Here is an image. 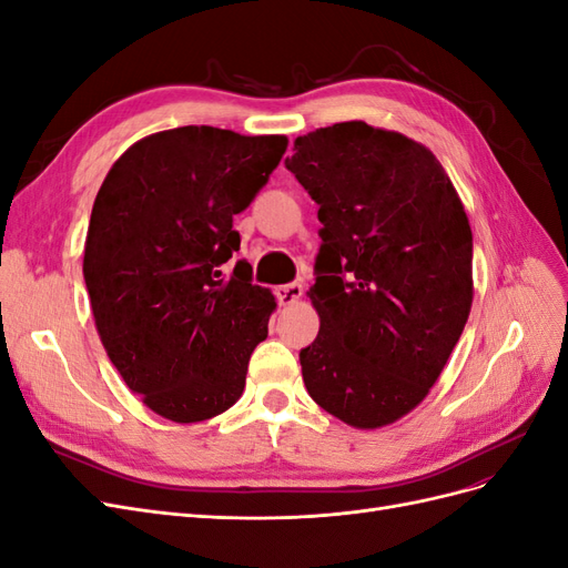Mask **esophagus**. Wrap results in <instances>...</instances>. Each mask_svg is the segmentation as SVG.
<instances>
[{"label": "esophagus", "instance_id": "obj_1", "mask_svg": "<svg viewBox=\"0 0 568 568\" xmlns=\"http://www.w3.org/2000/svg\"><path fill=\"white\" fill-rule=\"evenodd\" d=\"M274 294H277L282 305H291L303 298V284L301 282H291V284H282L274 288Z\"/></svg>", "mask_w": 568, "mask_h": 568}]
</instances>
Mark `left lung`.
<instances>
[{
	"label": "left lung",
	"instance_id": "8db88e82",
	"mask_svg": "<svg viewBox=\"0 0 568 568\" xmlns=\"http://www.w3.org/2000/svg\"><path fill=\"white\" fill-rule=\"evenodd\" d=\"M294 151L286 168L322 222L305 388L355 428L393 424L426 398L467 324V213L434 153L400 132L351 120L298 136Z\"/></svg>",
	"mask_w": 568,
	"mask_h": 568
}]
</instances>
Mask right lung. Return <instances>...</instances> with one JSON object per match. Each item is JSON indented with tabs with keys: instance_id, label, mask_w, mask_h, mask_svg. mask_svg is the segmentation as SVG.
<instances>
[{
	"instance_id": "1",
	"label": "right lung",
	"mask_w": 568,
	"mask_h": 568,
	"mask_svg": "<svg viewBox=\"0 0 568 568\" xmlns=\"http://www.w3.org/2000/svg\"><path fill=\"white\" fill-rule=\"evenodd\" d=\"M284 134L211 125L149 134L101 184L82 274L101 343L128 388L156 415L194 424L242 398L248 359L267 338L270 288L239 251L234 215L280 165Z\"/></svg>"
}]
</instances>
